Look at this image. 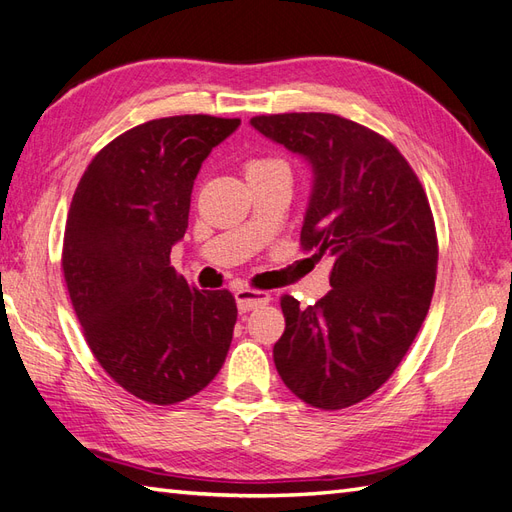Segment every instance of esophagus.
I'll return each mask as SVG.
<instances>
[{
  "instance_id": "esophagus-1",
  "label": "esophagus",
  "mask_w": 512,
  "mask_h": 512,
  "mask_svg": "<svg viewBox=\"0 0 512 512\" xmlns=\"http://www.w3.org/2000/svg\"><path fill=\"white\" fill-rule=\"evenodd\" d=\"M235 303H238L240 313H246V311H253L257 307L268 305L270 294L261 292V290H248V287H242V290L235 292Z\"/></svg>"
}]
</instances>
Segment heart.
<instances>
[{
    "label": "heart",
    "instance_id": "obj_1",
    "mask_svg": "<svg viewBox=\"0 0 512 512\" xmlns=\"http://www.w3.org/2000/svg\"><path fill=\"white\" fill-rule=\"evenodd\" d=\"M274 168H287L285 162L277 160V157H253V160L246 162V177L264 175L270 173Z\"/></svg>",
    "mask_w": 512,
    "mask_h": 512
}]
</instances>
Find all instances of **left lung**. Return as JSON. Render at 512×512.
<instances>
[{
  "label": "left lung",
  "mask_w": 512,
  "mask_h": 512,
  "mask_svg": "<svg viewBox=\"0 0 512 512\" xmlns=\"http://www.w3.org/2000/svg\"><path fill=\"white\" fill-rule=\"evenodd\" d=\"M251 125L311 164L300 246L333 257V290L316 305L281 298L274 365L303 402L346 409L387 383L422 329L439 259L428 196L404 155L355 121L290 112Z\"/></svg>",
  "instance_id": "8db88e82"
}]
</instances>
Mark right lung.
Returning a JSON list of instances; mask_svg holds the SVG:
<instances>
[{"mask_svg": "<svg viewBox=\"0 0 512 512\" xmlns=\"http://www.w3.org/2000/svg\"><path fill=\"white\" fill-rule=\"evenodd\" d=\"M240 119L166 116L106 144L73 194L62 270L95 359L149 404H177L214 381L238 307L229 290L201 292L170 266L188 229L205 157Z\"/></svg>", "mask_w": 512, "mask_h": 512, "instance_id": "add662e5", "label": "right lung"}]
</instances>
